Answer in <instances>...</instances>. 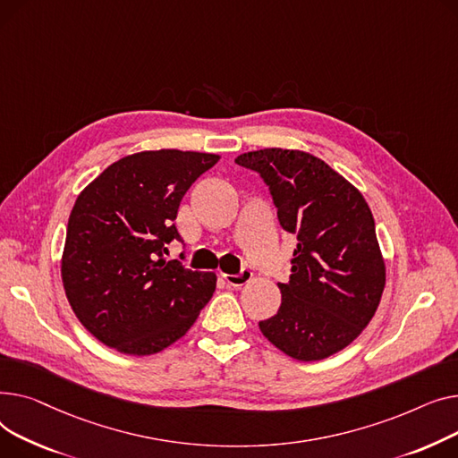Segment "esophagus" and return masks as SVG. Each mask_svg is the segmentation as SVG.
Listing matches in <instances>:
<instances>
[{
    "label": "esophagus",
    "instance_id": "obj_1",
    "mask_svg": "<svg viewBox=\"0 0 458 458\" xmlns=\"http://www.w3.org/2000/svg\"><path fill=\"white\" fill-rule=\"evenodd\" d=\"M224 279H225V283H227L229 286H233V288H242V286L248 284V283L253 279V272L248 270V267H242L240 274H234V276L225 274Z\"/></svg>",
    "mask_w": 458,
    "mask_h": 458
}]
</instances>
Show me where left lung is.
<instances>
[{"label": "left lung", "instance_id": "8db88e82", "mask_svg": "<svg viewBox=\"0 0 458 458\" xmlns=\"http://www.w3.org/2000/svg\"><path fill=\"white\" fill-rule=\"evenodd\" d=\"M260 175L284 231L298 236L281 307L262 335L298 360H321L369 324L385 290L371 210L353 184L305 151L267 148L234 158Z\"/></svg>", "mask_w": 458, "mask_h": 458}]
</instances>
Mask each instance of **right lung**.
Instances as JSON below:
<instances>
[{
  "label": "right lung",
  "instance_id": "obj_1",
  "mask_svg": "<svg viewBox=\"0 0 458 458\" xmlns=\"http://www.w3.org/2000/svg\"><path fill=\"white\" fill-rule=\"evenodd\" d=\"M218 155L158 149L120 158L79 194L66 231V298L99 342L151 355L179 340L210 301L216 276L166 260L182 238L174 220L194 181Z\"/></svg>",
  "mask_w": 458,
  "mask_h": 458
}]
</instances>
